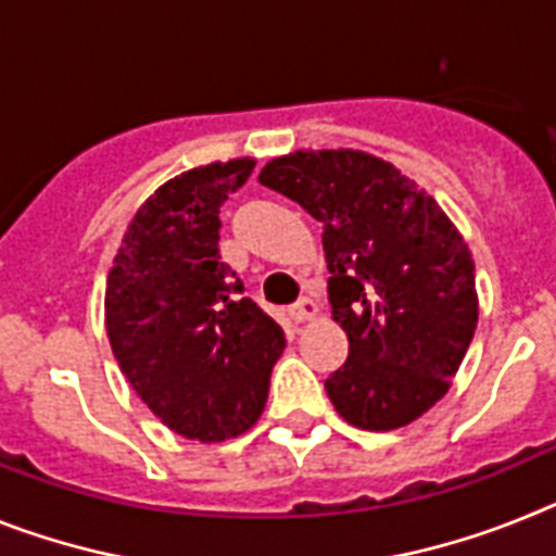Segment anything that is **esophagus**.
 <instances>
[{
    "label": "esophagus",
    "instance_id": "1",
    "mask_svg": "<svg viewBox=\"0 0 556 556\" xmlns=\"http://www.w3.org/2000/svg\"><path fill=\"white\" fill-rule=\"evenodd\" d=\"M291 316L293 321H299V325H302V321H311V318L318 316V305L313 302V299H302L299 305L291 307Z\"/></svg>",
    "mask_w": 556,
    "mask_h": 556
}]
</instances>
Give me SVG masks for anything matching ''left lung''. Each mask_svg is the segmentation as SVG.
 Returning a JSON list of instances; mask_svg holds the SVG:
<instances>
[{"mask_svg":"<svg viewBox=\"0 0 556 556\" xmlns=\"http://www.w3.org/2000/svg\"><path fill=\"white\" fill-rule=\"evenodd\" d=\"M260 185L325 226L332 318L350 338L325 383L336 412L364 431L422 417L479 325L476 265L453 220L392 162L352 148L277 156Z\"/></svg>","mask_w":556,"mask_h":556,"instance_id":"left-lung-1","label":"left lung"}]
</instances>
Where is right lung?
<instances>
[{
    "instance_id": "right-lung-1",
    "label": "right lung",
    "mask_w": 556,
    "mask_h": 556,
    "mask_svg": "<svg viewBox=\"0 0 556 556\" xmlns=\"http://www.w3.org/2000/svg\"><path fill=\"white\" fill-rule=\"evenodd\" d=\"M254 159L192 167L137 210L105 282V332L142 403L178 437L224 442L257 422L285 332L220 263V206Z\"/></svg>"
}]
</instances>
